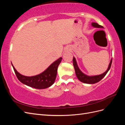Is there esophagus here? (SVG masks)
<instances>
[{
  "label": "esophagus",
  "instance_id": "obj_1",
  "mask_svg": "<svg viewBox=\"0 0 125 125\" xmlns=\"http://www.w3.org/2000/svg\"><path fill=\"white\" fill-rule=\"evenodd\" d=\"M70 49L69 48H65V50H64V51H64V53H65V52H68L69 51H70Z\"/></svg>",
  "mask_w": 125,
  "mask_h": 125
}]
</instances>
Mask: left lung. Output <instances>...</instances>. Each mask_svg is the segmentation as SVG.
<instances>
[{
	"label": "left lung",
	"instance_id": "left-lung-1",
	"mask_svg": "<svg viewBox=\"0 0 125 125\" xmlns=\"http://www.w3.org/2000/svg\"><path fill=\"white\" fill-rule=\"evenodd\" d=\"M92 26L94 28H103V26L98 24L95 22H92L91 24ZM112 58L111 59L110 62L108 67V68L105 72L103 73H102L100 75H92V76H90V75H88L84 73H83L79 69V68L77 65V62L76 61V59L74 57H73V65L74 66V68L75 70V74H76V76L78 78V79L81 82L87 84H94L96 83L99 82L100 80H101L102 79H103L105 75L107 74L109 70L110 69L112 65Z\"/></svg>",
	"mask_w": 125,
	"mask_h": 125
}]
</instances>
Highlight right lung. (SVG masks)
I'll use <instances>...</instances> for the list:
<instances>
[{
    "label": "right lung",
    "instance_id": "1",
    "mask_svg": "<svg viewBox=\"0 0 125 125\" xmlns=\"http://www.w3.org/2000/svg\"><path fill=\"white\" fill-rule=\"evenodd\" d=\"M62 58L60 57L49 66L43 73L34 76H25L15 69L12 65L17 77L21 83L32 88L37 89H44L50 87L54 84L57 73L58 67L62 62Z\"/></svg>",
    "mask_w": 125,
    "mask_h": 125
}]
</instances>
